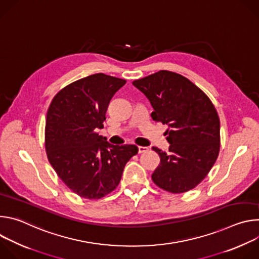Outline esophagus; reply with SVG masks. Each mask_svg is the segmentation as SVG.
<instances>
[{"instance_id":"esophagus-1","label":"esophagus","mask_w":259,"mask_h":259,"mask_svg":"<svg viewBox=\"0 0 259 259\" xmlns=\"http://www.w3.org/2000/svg\"><path fill=\"white\" fill-rule=\"evenodd\" d=\"M147 151H149V147L147 146H138V154L146 153Z\"/></svg>"}]
</instances>
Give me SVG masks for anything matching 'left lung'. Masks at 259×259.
I'll use <instances>...</instances> for the list:
<instances>
[{"label":"left lung","mask_w":259,"mask_h":259,"mask_svg":"<svg viewBox=\"0 0 259 259\" xmlns=\"http://www.w3.org/2000/svg\"><path fill=\"white\" fill-rule=\"evenodd\" d=\"M132 84L150 100L155 122L168 125L169 152L152 149L160 164L152 179L160 189L181 194L195 189L208 175L220 149V122L210 98L179 73L160 70Z\"/></svg>","instance_id":"left-lung-1"}]
</instances>
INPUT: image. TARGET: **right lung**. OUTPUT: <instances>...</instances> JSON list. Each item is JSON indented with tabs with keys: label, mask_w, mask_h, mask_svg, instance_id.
<instances>
[{
	"label": "right lung",
	"mask_w": 259,
	"mask_h": 259,
	"mask_svg": "<svg viewBox=\"0 0 259 259\" xmlns=\"http://www.w3.org/2000/svg\"><path fill=\"white\" fill-rule=\"evenodd\" d=\"M126 80L95 73L62 88L46 118L48 160L65 186L78 196L96 200L120 183L125 165L138 153L134 144L113 145L96 131L103 128L110 99Z\"/></svg>",
	"instance_id": "right-lung-1"
}]
</instances>
